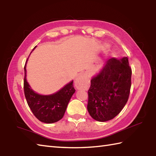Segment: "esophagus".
I'll list each match as a JSON object with an SVG mask.
<instances>
[{
	"instance_id": "34e87169",
	"label": "esophagus",
	"mask_w": 156,
	"mask_h": 156,
	"mask_svg": "<svg viewBox=\"0 0 156 156\" xmlns=\"http://www.w3.org/2000/svg\"><path fill=\"white\" fill-rule=\"evenodd\" d=\"M88 85L89 81L84 75H79L75 81V86L77 90H87Z\"/></svg>"
}]
</instances>
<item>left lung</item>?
I'll use <instances>...</instances> for the list:
<instances>
[{
  "label": "left lung",
  "instance_id": "left-lung-1",
  "mask_svg": "<svg viewBox=\"0 0 156 156\" xmlns=\"http://www.w3.org/2000/svg\"><path fill=\"white\" fill-rule=\"evenodd\" d=\"M131 69L127 57L110 58L91 79L87 110L93 119L105 122L121 112L129 98Z\"/></svg>",
  "mask_w": 156,
  "mask_h": 156
}]
</instances>
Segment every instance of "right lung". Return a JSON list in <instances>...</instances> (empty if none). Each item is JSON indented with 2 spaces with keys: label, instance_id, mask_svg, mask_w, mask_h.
I'll list each match as a JSON object with an SVG mask.
<instances>
[{
  "label": "right lung",
  "instance_id": "right-lung-1",
  "mask_svg": "<svg viewBox=\"0 0 156 156\" xmlns=\"http://www.w3.org/2000/svg\"><path fill=\"white\" fill-rule=\"evenodd\" d=\"M28 59L29 58L24 67V91L27 103L34 115L41 122L45 123L57 122L63 118L68 103L75 91L73 85V81L68 83L63 87L53 94L41 95L37 93L31 89L27 80L26 67Z\"/></svg>",
  "mask_w": 156,
  "mask_h": 156
}]
</instances>
